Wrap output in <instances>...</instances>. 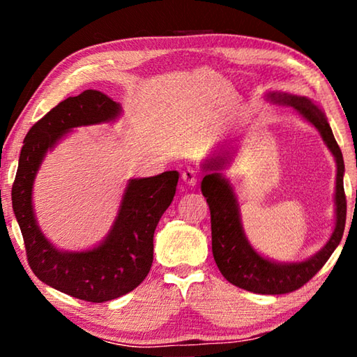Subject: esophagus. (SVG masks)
I'll list each match as a JSON object with an SVG mask.
<instances>
[{
	"label": "esophagus",
	"instance_id": "1",
	"mask_svg": "<svg viewBox=\"0 0 357 357\" xmlns=\"http://www.w3.org/2000/svg\"><path fill=\"white\" fill-rule=\"evenodd\" d=\"M181 178H183V181H184L185 184L197 185L198 181H200V174H198V172L195 170V168H185V170L183 172V174H181Z\"/></svg>",
	"mask_w": 357,
	"mask_h": 357
}]
</instances>
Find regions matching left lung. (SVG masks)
Returning a JSON list of instances; mask_svg holds the SVG:
<instances>
[{"instance_id": "obj_1", "label": "left lung", "mask_w": 357, "mask_h": 357, "mask_svg": "<svg viewBox=\"0 0 357 357\" xmlns=\"http://www.w3.org/2000/svg\"><path fill=\"white\" fill-rule=\"evenodd\" d=\"M268 99L275 104L294 108L302 118L309 121L319 132L326 146L334 155L337 164L335 178V227L331 238L315 255L296 263H277L264 258L253 249L241 223L239 206L233 187L223 178L222 170L229 165L236 154V148L229 146L211 157L203 164L206 172L202 181V193L206 198L211 211V234H213V255L222 275L247 291L258 294H285L299 289L315 275L332 252L340 244L347 222V197L343 190L342 151L332 134L324 112L310 99L287 93H269Z\"/></svg>"}]
</instances>
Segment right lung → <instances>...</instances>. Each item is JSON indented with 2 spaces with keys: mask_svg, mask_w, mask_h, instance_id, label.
Masks as SVG:
<instances>
[{
  "mask_svg": "<svg viewBox=\"0 0 357 357\" xmlns=\"http://www.w3.org/2000/svg\"><path fill=\"white\" fill-rule=\"evenodd\" d=\"M121 105L96 89H86L52 108L23 140L12 184V208L25 241L28 264L39 280L72 298L105 302L128 294L148 275L153 264L154 231L173 202L178 172L130 179L113 227L94 249H56L36 222L33 184L48 149L74 128L112 123Z\"/></svg>",
  "mask_w": 357,
  "mask_h": 357,
  "instance_id": "add662e5",
  "label": "right lung"
}]
</instances>
